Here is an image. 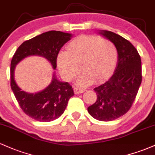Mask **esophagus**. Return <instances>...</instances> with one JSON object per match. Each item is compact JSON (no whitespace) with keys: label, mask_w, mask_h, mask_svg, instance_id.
I'll return each mask as SVG.
<instances>
[{"label":"esophagus","mask_w":155,"mask_h":155,"mask_svg":"<svg viewBox=\"0 0 155 155\" xmlns=\"http://www.w3.org/2000/svg\"><path fill=\"white\" fill-rule=\"evenodd\" d=\"M74 93L75 94H80V93H82L85 91V89H83V88H80V87H74Z\"/></svg>","instance_id":"obj_1"}]
</instances>
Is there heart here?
Returning <instances> with one entry per match:
<instances>
[{"label": "heart", "mask_w": 155, "mask_h": 155, "mask_svg": "<svg viewBox=\"0 0 155 155\" xmlns=\"http://www.w3.org/2000/svg\"><path fill=\"white\" fill-rule=\"evenodd\" d=\"M118 51L113 42L93 35H81L71 41L66 51L57 57V65L63 79L71 81L80 73L84 74L77 84L85 86L102 81L111 75L116 68Z\"/></svg>", "instance_id": "b5f03b06"}]
</instances>
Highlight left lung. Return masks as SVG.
Masks as SVG:
<instances>
[{"label":"left lung","instance_id":"1","mask_svg":"<svg viewBox=\"0 0 155 155\" xmlns=\"http://www.w3.org/2000/svg\"><path fill=\"white\" fill-rule=\"evenodd\" d=\"M98 33L115 44L118 60L111 77L94 89L97 100L87 110L96 120L109 122L123 116L132 106L141 83V60L134 46L123 37L108 31Z\"/></svg>","mask_w":155,"mask_h":155}]
</instances>
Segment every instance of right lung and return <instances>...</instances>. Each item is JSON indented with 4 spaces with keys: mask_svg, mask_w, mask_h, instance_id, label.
Returning <instances> with one entry per match:
<instances>
[{
    "mask_svg": "<svg viewBox=\"0 0 155 155\" xmlns=\"http://www.w3.org/2000/svg\"><path fill=\"white\" fill-rule=\"evenodd\" d=\"M73 36L61 31H51L23 42L17 49L11 62V88L22 111L39 122H50L59 118L66 108L68 100L74 95L72 87L57 79L54 73L51 83L35 93H28L19 87L15 80L16 65L29 56H40L57 68V57L63 46Z\"/></svg>",
    "mask_w": 155,
    "mask_h": 155,
    "instance_id": "1",
    "label": "right lung"
}]
</instances>
